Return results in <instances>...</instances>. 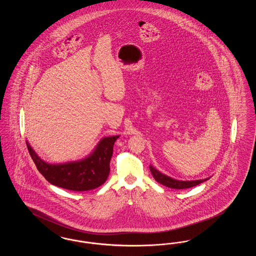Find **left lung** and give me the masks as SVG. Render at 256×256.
<instances>
[{
	"instance_id": "1",
	"label": "left lung",
	"mask_w": 256,
	"mask_h": 256,
	"mask_svg": "<svg viewBox=\"0 0 256 256\" xmlns=\"http://www.w3.org/2000/svg\"><path fill=\"white\" fill-rule=\"evenodd\" d=\"M150 170L152 176L154 178V180L166 186V187L172 188V189H186V188L194 187L196 185L204 182L210 178H204V180H178L172 178L169 176L159 172L152 165H150Z\"/></svg>"
}]
</instances>
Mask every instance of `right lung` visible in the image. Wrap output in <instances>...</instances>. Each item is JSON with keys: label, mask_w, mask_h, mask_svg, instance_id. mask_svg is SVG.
Wrapping results in <instances>:
<instances>
[{"label": "right lung", "mask_w": 256, "mask_h": 256, "mask_svg": "<svg viewBox=\"0 0 256 256\" xmlns=\"http://www.w3.org/2000/svg\"><path fill=\"white\" fill-rule=\"evenodd\" d=\"M119 135L102 137L84 158L63 163H49L41 158L26 140V146L38 170L58 187L72 191H89L106 182L113 146Z\"/></svg>", "instance_id": "obj_1"}]
</instances>
